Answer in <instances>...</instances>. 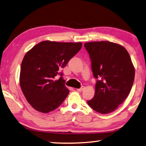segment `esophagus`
Wrapping results in <instances>:
<instances>
[{"label": "esophagus", "instance_id": "esophagus-1", "mask_svg": "<svg viewBox=\"0 0 146 146\" xmlns=\"http://www.w3.org/2000/svg\"><path fill=\"white\" fill-rule=\"evenodd\" d=\"M84 89V86H82L80 87V88H77V91H79V92H81V91L83 90Z\"/></svg>", "mask_w": 146, "mask_h": 146}]
</instances>
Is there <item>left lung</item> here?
Listing matches in <instances>:
<instances>
[{
	"instance_id": "8db88e82",
	"label": "left lung",
	"mask_w": 146,
	"mask_h": 146,
	"mask_svg": "<svg viewBox=\"0 0 146 146\" xmlns=\"http://www.w3.org/2000/svg\"><path fill=\"white\" fill-rule=\"evenodd\" d=\"M90 56L94 77L97 79L94 98L87 103L102 114L117 110L131 90L135 70L125 48L108 41L84 44Z\"/></svg>"
}]
</instances>
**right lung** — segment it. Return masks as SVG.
Returning <instances> with one entry per match:
<instances>
[{"label": "right lung", "instance_id": "add662e5", "mask_svg": "<svg viewBox=\"0 0 146 146\" xmlns=\"http://www.w3.org/2000/svg\"><path fill=\"white\" fill-rule=\"evenodd\" d=\"M82 47L81 42L45 40L28 51L21 65L19 83L33 108L47 113L63 103L69 90L65 86L62 68ZM60 76L59 80L55 78Z\"/></svg>", "mask_w": 146, "mask_h": 146}]
</instances>
